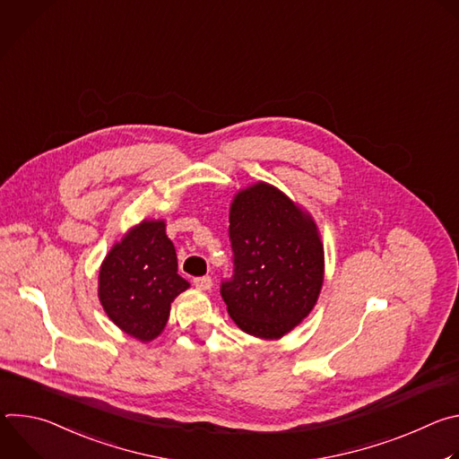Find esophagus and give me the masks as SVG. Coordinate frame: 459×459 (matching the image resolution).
Here are the masks:
<instances>
[{
	"label": "esophagus",
	"mask_w": 459,
	"mask_h": 459,
	"mask_svg": "<svg viewBox=\"0 0 459 459\" xmlns=\"http://www.w3.org/2000/svg\"><path fill=\"white\" fill-rule=\"evenodd\" d=\"M194 285H195V289H200V290H211V289H212V278H211V276L195 278V280H194Z\"/></svg>",
	"instance_id": "34e87169"
}]
</instances>
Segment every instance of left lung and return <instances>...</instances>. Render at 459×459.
<instances>
[{
    "label": "left lung",
    "mask_w": 459,
    "mask_h": 459,
    "mask_svg": "<svg viewBox=\"0 0 459 459\" xmlns=\"http://www.w3.org/2000/svg\"><path fill=\"white\" fill-rule=\"evenodd\" d=\"M234 276L221 298L239 329L280 340L310 314L325 276V252L312 216L271 183L241 188L230 204Z\"/></svg>",
    "instance_id": "obj_1"
}]
</instances>
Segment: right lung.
Instances as JSON below:
<instances>
[{
	"label": "right lung",
	"mask_w": 459,
	"mask_h": 459,
	"mask_svg": "<svg viewBox=\"0 0 459 459\" xmlns=\"http://www.w3.org/2000/svg\"><path fill=\"white\" fill-rule=\"evenodd\" d=\"M163 220H143L112 245L100 267L98 298L119 329L149 343L169 321L170 303L190 287Z\"/></svg>",
	"instance_id": "right-lung-1"
}]
</instances>
